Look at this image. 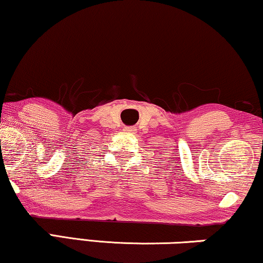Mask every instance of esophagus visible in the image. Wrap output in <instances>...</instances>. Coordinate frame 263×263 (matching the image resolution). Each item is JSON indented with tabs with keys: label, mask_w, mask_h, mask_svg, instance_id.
<instances>
[{
	"label": "esophagus",
	"mask_w": 263,
	"mask_h": 263,
	"mask_svg": "<svg viewBox=\"0 0 263 263\" xmlns=\"http://www.w3.org/2000/svg\"><path fill=\"white\" fill-rule=\"evenodd\" d=\"M124 132H125V133H130V132H133V127H125V128H124Z\"/></svg>",
	"instance_id": "obj_1"
}]
</instances>
